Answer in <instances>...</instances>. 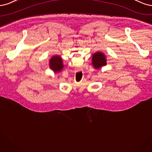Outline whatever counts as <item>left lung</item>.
I'll return each instance as SVG.
<instances>
[{"mask_svg": "<svg viewBox=\"0 0 152 152\" xmlns=\"http://www.w3.org/2000/svg\"><path fill=\"white\" fill-rule=\"evenodd\" d=\"M92 64L96 69H99L102 67L107 65L106 56L104 53L97 52L92 56Z\"/></svg>", "mask_w": 152, "mask_h": 152, "instance_id": "8db88e82", "label": "left lung"}]
</instances>
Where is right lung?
Instances as JSON below:
<instances>
[{
	"label": "right lung",
	"instance_id": "add662e5",
	"mask_svg": "<svg viewBox=\"0 0 152 152\" xmlns=\"http://www.w3.org/2000/svg\"><path fill=\"white\" fill-rule=\"evenodd\" d=\"M49 66L54 72H60L64 67L62 58L59 56H53L49 61Z\"/></svg>",
	"mask_w": 152,
	"mask_h": 152
}]
</instances>
